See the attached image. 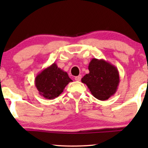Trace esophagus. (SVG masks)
Segmentation results:
<instances>
[{"mask_svg":"<svg viewBox=\"0 0 148 148\" xmlns=\"http://www.w3.org/2000/svg\"><path fill=\"white\" fill-rule=\"evenodd\" d=\"M75 81H77V82H79V81L82 79V75H78L75 77Z\"/></svg>","mask_w":148,"mask_h":148,"instance_id":"34e87169","label":"esophagus"}]
</instances>
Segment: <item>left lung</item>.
<instances>
[{
    "label": "left lung",
    "mask_w": 148,
    "mask_h": 148,
    "mask_svg": "<svg viewBox=\"0 0 148 148\" xmlns=\"http://www.w3.org/2000/svg\"><path fill=\"white\" fill-rule=\"evenodd\" d=\"M90 73L84 75L82 82L86 84L91 94L100 100H106L118 89V69L104 59L92 58L88 66Z\"/></svg>",
    "instance_id": "obj_1"
}]
</instances>
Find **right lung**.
I'll return each instance as SVG.
<instances>
[{
    "label": "right lung",
    "mask_w": 148,
    "mask_h": 148,
    "mask_svg": "<svg viewBox=\"0 0 148 148\" xmlns=\"http://www.w3.org/2000/svg\"><path fill=\"white\" fill-rule=\"evenodd\" d=\"M73 82L67 73L58 67L55 62L42 70L35 79V86L40 95L46 99L53 100L62 94L64 89Z\"/></svg>",
    "instance_id": "add662e5"
}]
</instances>
